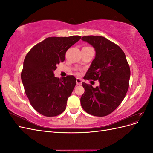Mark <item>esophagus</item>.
I'll return each mask as SVG.
<instances>
[{
    "instance_id": "esophagus-1",
    "label": "esophagus",
    "mask_w": 153,
    "mask_h": 153,
    "mask_svg": "<svg viewBox=\"0 0 153 153\" xmlns=\"http://www.w3.org/2000/svg\"><path fill=\"white\" fill-rule=\"evenodd\" d=\"M76 85H82V80L80 79V78H76Z\"/></svg>"
}]
</instances>
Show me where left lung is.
<instances>
[{
    "mask_svg": "<svg viewBox=\"0 0 153 153\" xmlns=\"http://www.w3.org/2000/svg\"><path fill=\"white\" fill-rule=\"evenodd\" d=\"M82 39L96 50V57L84 78L100 82L96 88L82 82L85 92L80 98L82 107L94 116H106L118 107L126 96L130 68L123 50L111 41L100 36H83Z\"/></svg>",
    "mask_w": 153,
    "mask_h": 153,
    "instance_id": "left-lung-1",
    "label": "left lung"
}]
</instances>
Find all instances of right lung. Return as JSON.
I'll use <instances>...</instances> for the list:
<instances>
[{"label":"right lung","instance_id":"1","mask_svg":"<svg viewBox=\"0 0 153 153\" xmlns=\"http://www.w3.org/2000/svg\"><path fill=\"white\" fill-rule=\"evenodd\" d=\"M80 36L50 37L36 44L26 55L21 78L32 107L44 116L55 117L66 108L76 80L73 75L59 78L53 71L66 58V51Z\"/></svg>","mask_w":153,"mask_h":153}]
</instances>
